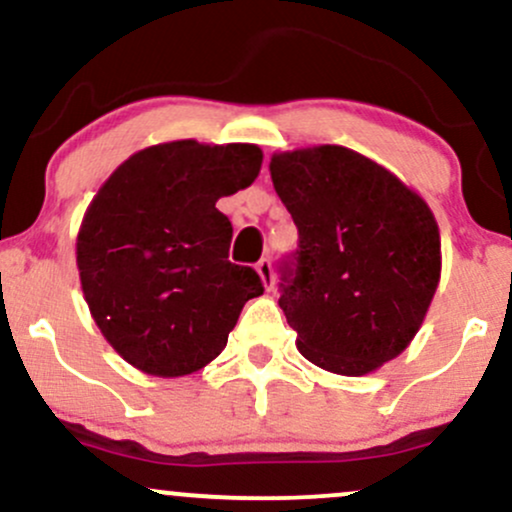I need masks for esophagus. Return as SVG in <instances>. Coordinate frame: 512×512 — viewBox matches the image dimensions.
<instances>
[{
    "label": "esophagus",
    "mask_w": 512,
    "mask_h": 512,
    "mask_svg": "<svg viewBox=\"0 0 512 512\" xmlns=\"http://www.w3.org/2000/svg\"><path fill=\"white\" fill-rule=\"evenodd\" d=\"M257 274H260L264 289L272 291L274 289V269H272V262H269V257H262V260L257 262Z\"/></svg>",
    "instance_id": "1"
}]
</instances>
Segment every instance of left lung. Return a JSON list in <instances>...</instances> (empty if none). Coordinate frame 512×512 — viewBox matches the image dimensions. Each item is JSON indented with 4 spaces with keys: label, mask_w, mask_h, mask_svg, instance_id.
Instances as JSON below:
<instances>
[{
    "label": "left lung",
    "mask_w": 512,
    "mask_h": 512,
    "mask_svg": "<svg viewBox=\"0 0 512 512\" xmlns=\"http://www.w3.org/2000/svg\"><path fill=\"white\" fill-rule=\"evenodd\" d=\"M276 195L298 228L279 305L298 351L337 375H366L402 354L440 281V233L397 175L346 146L274 154Z\"/></svg>",
    "instance_id": "obj_1"
}]
</instances>
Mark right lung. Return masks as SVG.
<instances>
[{
	"label": "right lung",
	"instance_id": "right-lung-1",
	"mask_svg": "<svg viewBox=\"0 0 512 512\" xmlns=\"http://www.w3.org/2000/svg\"><path fill=\"white\" fill-rule=\"evenodd\" d=\"M255 144H156L129 156L88 204L76 267L108 344L146 375L180 378L221 354L260 274L228 260L221 197L255 182Z\"/></svg>",
	"mask_w": 512,
	"mask_h": 512
}]
</instances>
